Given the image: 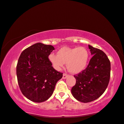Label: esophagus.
<instances>
[{
	"label": "esophagus",
	"mask_w": 124,
	"mask_h": 124,
	"mask_svg": "<svg viewBox=\"0 0 124 124\" xmlns=\"http://www.w3.org/2000/svg\"><path fill=\"white\" fill-rule=\"evenodd\" d=\"M69 75H67L66 74H63V79H66V78L68 77Z\"/></svg>",
	"instance_id": "obj_1"
}]
</instances>
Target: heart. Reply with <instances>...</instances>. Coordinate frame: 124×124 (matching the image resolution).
<instances>
[{"label":"heart","instance_id":"1","mask_svg":"<svg viewBox=\"0 0 124 124\" xmlns=\"http://www.w3.org/2000/svg\"><path fill=\"white\" fill-rule=\"evenodd\" d=\"M90 54L85 47H63L58 51L57 55L52 53L49 60L56 70H60L66 63L67 70L72 74H78L86 68Z\"/></svg>","mask_w":124,"mask_h":124}]
</instances>
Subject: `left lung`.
Here are the masks:
<instances>
[{
  "label": "left lung",
  "instance_id": "8db88e82",
  "mask_svg": "<svg viewBox=\"0 0 124 124\" xmlns=\"http://www.w3.org/2000/svg\"><path fill=\"white\" fill-rule=\"evenodd\" d=\"M92 57L85 69L74 75L75 85L71 93L76 99L83 103L96 100L106 90L110 75V62L105 53L88 45Z\"/></svg>",
  "mask_w": 124,
  "mask_h": 124
}]
</instances>
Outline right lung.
Here are the masks:
<instances>
[{"label":"right lung","mask_w":124,"mask_h":124,"mask_svg":"<svg viewBox=\"0 0 124 124\" xmlns=\"http://www.w3.org/2000/svg\"><path fill=\"white\" fill-rule=\"evenodd\" d=\"M54 47L36 43L23 51L16 66L17 82L21 92L36 103L47 100L53 93L63 73L55 70L49 60Z\"/></svg>","instance_id":"add662e5"}]
</instances>
